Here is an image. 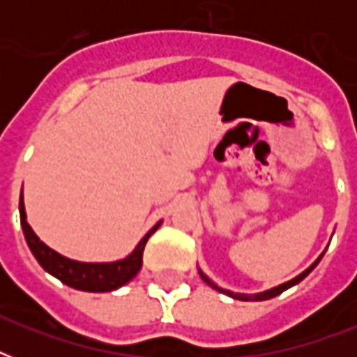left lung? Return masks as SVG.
<instances>
[{
  "label": "left lung",
  "instance_id": "1",
  "mask_svg": "<svg viewBox=\"0 0 357 357\" xmlns=\"http://www.w3.org/2000/svg\"><path fill=\"white\" fill-rule=\"evenodd\" d=\"M322 255H324V252H322V254L319 255V257H317V259L313 261V263H311V265L307 266V268H305L304 272H302V274H298V276H294L293 280H289V282H285V283H280V285H276V287H272V289H266V291H261V293H254V294H248V293H234V291H229V289H222V287H218L217 283L213 282L211 278L207 276L206 272L202 271L200 266H198V274H200V278H202V280H204V282H206L207 285H209V287L217 289L218 293H222V294H228V296H231V298H235V300H243V302H261V300H268V298H274V296H278V294H282L283 291H287L289 287H293V285H296V283H300V282H302V280H304V278L307 276V274H310V272L313 271V268H315L317 265H319V261L322 259Z\"/></svg>",
  "mask_w": 357,
  "mask_h": 357
}]
</instances>
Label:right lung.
Here are the masks:
<instances>
[{"mask_svg": "<svg viewBox=\"0 0 357 357\" xmlns=\"http://www.w3.org/2000/svg\"><path fill=\"white\" fill-rule=\"evenodd\" d=\"M20 222L24 229V237L27 241L31 254L35 255V259L40 263V266L52 276L77 291H86V293H109L114 289L122 287L129 283L137 274H139L140 266H142V254H144V246L148 238L155 234L162 220L153 226V228L140 238L139 244L129 255L123 259L109 261V263H85V261L70 259L66 255L59 254L53 248H50L46 243H42L38 235L33 231L29 224H27V215H25L24 206V190L20 196Z\"/></svg>", "mask_w": 357, "mask_h": 357, "instance_id": "1", "label": "right lung"}]
</instances>
